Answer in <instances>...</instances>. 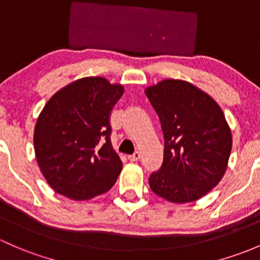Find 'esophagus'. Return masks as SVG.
I'll list each match as a JSON object with an SVG mask.
<instances>
[{"label": "esophagus", "mask_w": 260, "mask_h": 260, "mask_svg": "<svg viewBox=\"0 0 260 260\" xmlns=\"http://www.w3.org/2000/svg\"><path fill=\"white\" fill-rule=\"evenodd\" d=\"M140 157H141V154L139 151H136V152H134L133 155H129V156H127V159H129L130 161H138Z\"/></svg>", "instance_id": "esophagus-1"}]
</instances>
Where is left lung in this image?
<instances>
[{"label":"left lung","instance_id":"8db88e82","mask_svg":"<svg viewBox=\"0 0 260 260\" xmlns=\"http://www.w3.org/2000/svg\"><path fill=\"white\" fill-rule=\"evenodd\" d=\"M145 93L165 139L164 161L150 176V188L175 204L197 202L228 168L233 139L224 112L210 95L184 80H161Z\"/></svg>","mask_w":260,"mask_h":260}]
</instances>
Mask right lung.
I'll use <instances>...</instances> for the list:
<instances>
[{
    "label": "right lung",
    "mask_w": 260,
    "mask_h": 260,
    "mask_svg": "<svg viewBox=\"0 0 260 260\" xmlns=\"http://www.w3.org/2000/svg\"><path fill=\"white\" fill-rule=\"evenodd\" d=\"M124 93L100 76L76 80L53 93L37 117V164L58 194L84 202L112 188L122 161L111 144L109 117Z\"/></svg>",
    "instance_id": "right-lung-1"
}]
</instances>
